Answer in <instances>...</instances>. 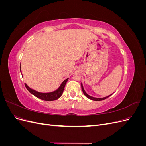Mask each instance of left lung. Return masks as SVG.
<instances>
[{
    "label": "left lung",
    "instance_id": "obj_1",
    "mask_svg": "<svg viewBox=\"0 0 146 146\" xmlns=\"http://www.w3.org/2000/svg\"><path fill=\"white\" fill-rule=\"evenodd\" d=\"M81 86H82V89L83 94H85L88 99H90L92 100H95V101H100V100H104V99H105L108 98V97H110V96L113 94H111V95H109V96H107V97H104V98H94V97H92V96H90V95H88V94L86 93V92H85V90H84V88H83V85H82V83H81Z\"/></svg>",
    "mask_w": 146,
    "mask_h": 146
}]
</instances>
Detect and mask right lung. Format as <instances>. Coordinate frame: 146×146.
<instances>
[{"label": "right lung", "mask_w": 146, "mask_h": 146, "mask_svg": "<svg viewBox=\"0 0 146 146\" xmlns=\"http://www.w3.org/2000/svg\"><path fill=\"white\" fill-rule=\"evenodd\" d=\"M20 70L21 72V66H20ZM68 79L69 78H67L66 79V80H64L62 82V83L61 84V85L59 86L58 89L54 91L50 92H41L36 91L32 89V88H30L26 83H25V86L30 93L32 94L35 96H36V98L46 101H52V100L58 99L59 98H60L61 96L62 95L63 92L64 91V86L66 85V83L68 82Z\"/></svg>", "instance_id": "add662e5"}]
</instances>
